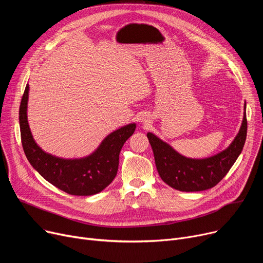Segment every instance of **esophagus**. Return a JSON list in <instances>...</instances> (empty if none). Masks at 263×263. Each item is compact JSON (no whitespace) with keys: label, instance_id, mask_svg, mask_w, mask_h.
Returning <instances> with one entry per match:
<instances>
[{"label":"esophagus","instance_id":"obj_1","mask_svg":"<svg viewBox=\"0 0 263 263\" xmlns=\"http://www.w3.org/2000/svg\"><path fill=\"white\" fill-rule=\"evenodd\" d=\"M151 121H153V117L150 115H144L143 117H141V122L144 124H149Z\"/></svg>","mask_w":263,"mask_h":263}]
</instances>
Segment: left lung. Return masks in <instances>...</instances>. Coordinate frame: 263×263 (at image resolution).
<instances>
[{
    "label": "left lung",
    "instance_id": "left-lung-1",
    "mask_svg": "<svg viewBox=\"0 0 263 263\" xmlns=\"http://www.w3.org/2000/svg\"><path fill=\"white\" fill-rule=\"evenodd\" d=\"M246 134L247 120L244 112L240 131L229 147L205 159L185 158L155 134L148 132L147 137L162 180L179 191L198 192L215 186L227 175L241 154Z\"/></svg>",
    "mask_w": 263,
    "mask_h": 263
}]
</instances>
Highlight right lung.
Here are the masks:
<instances>
[{
	"label": "right lung",
	"instance_id": "add662e5",
	"mask_svg": "<svg viewBox=\"0 0 263 263\" xmlns=\"http://www.w3.org/2000/svg\"><path fill=\"white\" fill-rule=\"evenodd\" d=\"M29 84L24 89L19 109L21 142L24 154L32 166L48 182L76 196H89L104 190L118 171L119 153L134 133L136 124H127L110 134L90 156L82 159H62L49 155L34 141L27 122Z\"/></svg>",
	"mask_w": 263,
	"mask_h": 263
}]
</instances>
